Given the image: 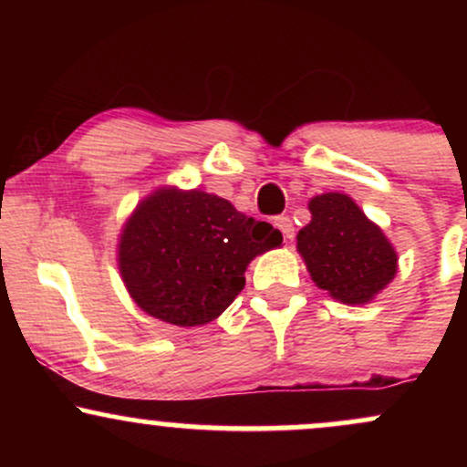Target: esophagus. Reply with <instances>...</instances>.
Here are the masks:
<instances>
[{
	"label": "esophagus",
	"instance_id": "1",
	"mask_svg": "<svg viewBox=\"0 0 467 467\" xmlns=\"http://www.w3.org/2000/svg\"><path fill=\"white\" fill-rule=\"evenodd\" d=\"M275 226H276L278 230H281L283 237H285L287 241L294 239V222H292V219H289L287 215L276 217V219H275Z\"/></svg>",
	"mask_w": 467,
	"mask_h": 467
}]
</instances>
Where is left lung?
<instances>
[{
  "mask_svg": "<svg viewBox=\"0 0 467 467\" xmlns=\"http://www.w3.org/2000/svg\"><path fill=\"white\" fill-rule=\"evenodd\" d=\"M307 208L312 222L298 230L296 250L316 287L337 303H371L398 275L393 244L345 192L316 195Z\"/></svg>",
  "mask_w": 467,
  "mask_h": 467,
  "instance_id": "8db88e82",
  "label": "left lung"
}]
</instances>
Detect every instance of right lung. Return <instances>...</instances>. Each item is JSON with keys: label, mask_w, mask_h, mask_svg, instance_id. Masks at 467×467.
<instances>
[{"label": "right lung", "mask_w": 467, "mask_h": 467, "mask_svg": "<svg viewBox=\"0 0 467 467\" xmlns=\"http://www.w3.org/2000/svg\"><path fill=\"white\" fill-rule=\"evenodd\" d=\"M283 234L200 189L160 186L138 202L118 237V270L133 303L175 327H202L228 309L254 256Z\"/></svg>", "instance_id": "obj_1"}]
</instances>
